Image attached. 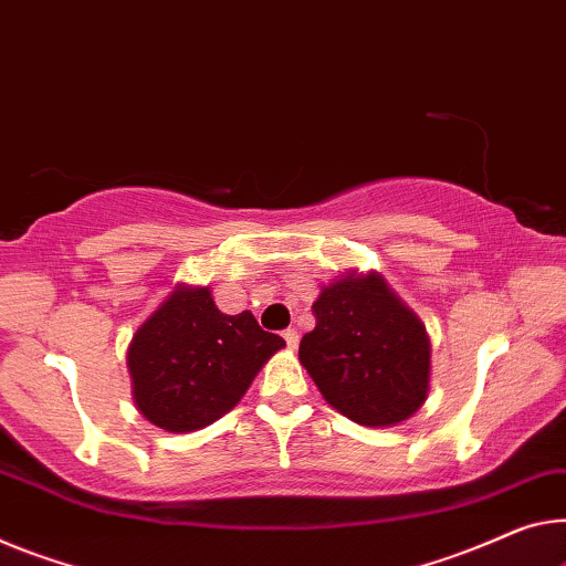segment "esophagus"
Here are the masks:
<instances>
[{"label": "esophagus", "mask_w": 566, "mask_h": 566, "mask_svg": "<svg viewBox=\"0 0 566 566\" xmlns=\"http://www.w3.org/2000/svg\"><path fill=\"white\" fill-rule=\"evenodd\" d=\"M283 338H285V346H289V349H298V332H295V328H285Z\"/></svg>", "instance_id": "esophagus-1"}]
</instances>
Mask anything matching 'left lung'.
<instances>
[{"label": "left lung", "instance_id": "1", "mask_svg": "<svg viewBox=\"0 0 566 566\" xmlns=\"http://www.w3.org/2000/svg\"><path fill=\"white\" fill-rule=\"evenodd\" d=\"M313 316L316 328L301 338L298 359L328 405L369 428L420 410L430 385L428 334L379 275L328 285Z\"/></svg>", "mask_w": 566, "mask_h": 566}]
</instances>
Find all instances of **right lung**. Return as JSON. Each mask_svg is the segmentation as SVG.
Returning a JSON list of instances; mask_svg holds the SVG:
<instances>
[{"mask_svg": "<svg viewBox=\"0 0 566 566\" xmlns=\"http://www.w3.org/2000/svg\"><path fill=\"white\" fill-rule=\"evenodd\" d=\"M283 346L250 311L222 313L207 289L174 291L128 346L136 407L169 432L207 428L240 402Z\"/></svg>", "mask_w": 566, "mask_h": 566, "instance_id": "obj_1", "label": "right lung"}]
</instances>
